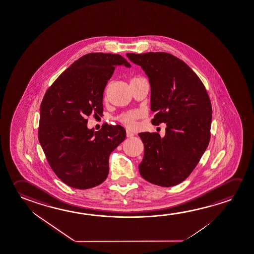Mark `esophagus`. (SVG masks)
<instances>
[{"label": "esophagus", "instance_id": "1", "mask_svg": "<svg viewBox=\"0 0 254 254\" xmlns=\"http://www.w3.org/2000/svg\"><path fill=\"white\" fill-rule=\"evenodd\" d=\"M133 136V133L132 132H130L129 130H127V137H128V138H131V137Z\"/></svg>", "mask_w": 254, "mask_h": 254}]
</instances>
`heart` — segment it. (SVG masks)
<instances>
[{"mask_svg":"<svg viewBox=\"0 0 254 254\" xmlns=\"http://www.w3.org/2000/svg\"><path fill=\"white\" fill-rule=\"evenodd\" d=\"M141 116V113L138 111H133V112H129V113H125L123 115H121V117L119 118V120L127 126L129 128H132L135 126V121L138 118Z\"/></svg>","mask_w":254,"mask_h":254,"instance_id":"1","label":"heart"}]
</instances>
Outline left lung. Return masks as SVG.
<instances>
[{"instance_id": "8db88e82", "label": "left lung", "mask_w": 254, "mask_h": 254, "mask_svg": "<svg viewBox=\"0 0 254 254\" xmlns=\"http://www.w3.org/2000/svg\"><path fill=\"white\" fill-rule=\"evenodd\" d=\"M127 57L147 74L150 84L153 125L166 123L165 135L144 132L139 171L141 177L160 187H173L195 168L210 139L212 106L205 86L188 64L163 52Z\"/></svg>"}]
</instances>
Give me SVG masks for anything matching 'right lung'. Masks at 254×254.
I'll return each instance as SVG.
<instances>
[{
    "label": "right lung",
    "instance_id": "obj_1",
    "mask_svg": "<svg viewBox=\"0 0 254 254\" xmlns=\"http://www.w3.org/2000/svg\"><path fill=\"white\" fill-rule=\"evenodd\" d=\"M131 65L120 55L90 53L66 68L47 90L39 110V141L53 171L71 188L103 183L109 156L125 140L121 126L88 128L86 118L103 113V94L115 66Z\"/></svg>",
    "mask_w": 254,
    "mask_h": 254
}]
</instances>
